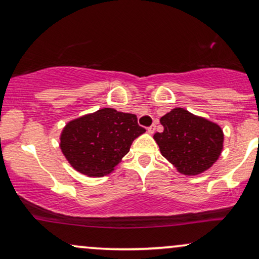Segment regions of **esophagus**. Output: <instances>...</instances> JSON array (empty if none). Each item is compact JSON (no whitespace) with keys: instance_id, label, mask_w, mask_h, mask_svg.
I'll use <instances>...</instances> for the list:
<instances>
[{"instance_id":"34e87169","label":"esophagus","mask_w":259,"mask_h":259,"mask_svg":"<svg viewBox=\"0 0 259 259\" xmlns=\"http://www.w3.org/2000/svg\"><path fill=\"white\" fill-rule=\"evenodd\" d=\"M155 129H156L155 124H152V125H150V126L148 127V133H149V134H154V132H155Z\"/></svg>"}]
</instances>
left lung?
<instances>
[{
    "mask_svg": "<svg viewBox=\"0 0 259 259\" xmlns=\"http://www.w3.org/2000/svg\"><path fill=\"white\" fill-rule=\"evenodd\" d=\"M162 133L154 140L177 171L197 176L217 162L224 148V133L217 123L176 107L160 118Z\"/></svg>",
    "mask_w": 259,
    "mask_h": 259,
    "instance_id": "obj_1",
    "label": "left lung"
}]
</instances>
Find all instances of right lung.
Here are the masks:
<instances>
[{
	"label": "right lung",
	"instance_id": "obj_1",
	"mask_svg": "<svg viewBox=\"0 0 259 259\" xmlns=\"http://www.w3.org/2000/svg\"><path fill=\"white\" fill-rule=\"evenodd\" d=\"M146 132L137 117L105 107L70 120L61 134V150L77 172L88 177L110 175Z\"/></svg>",
	"mask_w": 259,
	"mask_h": 259
}]
</instances>
